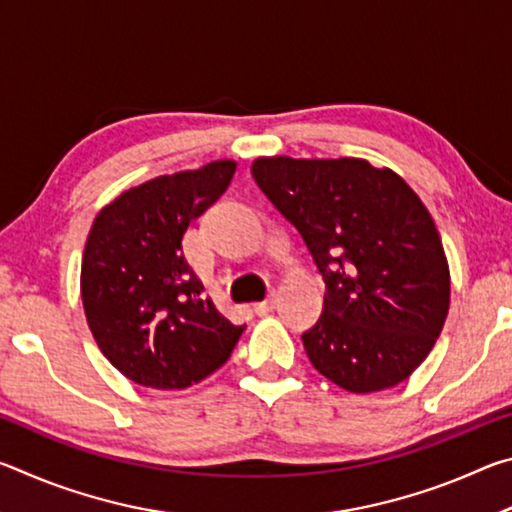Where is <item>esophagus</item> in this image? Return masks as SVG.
<instances>
[{
    "label": "esophagus",
    "instance_id": "1",
    "mask_svg": "<svg viewBox=\"0 0 512 512\" xmlns=\"http://www.w3.org/2000/svg\"><path fill=\"white\" fill-rule=\"evenodd\" d=\"M275 307H277V293H271V296H268L266 300L257 302V305H255V314L264 316V314H268V311H273Z\"/></svg>",
    "mask_w": 512,
    "mask_h": 512
}]
</instances>
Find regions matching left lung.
Segmentation results:
<instances>
[{"label": "left lung", "mask_w": 512, "mask_h": 512, "mask_svg": "<svg viewBox=\"0 0 512 512\" xmlns=\"http://www.w3.org/2000/svg\"><path fill=\"white\" fill-rule=\"evenodd\" d=\"M250 171L323 275V314L302 334L311 366L350 393L400 384L436 345L452 291L443 241L418 194L361 158L275 155Z\"/></svg>", "instance_id": "obj_1"}]
</instances>
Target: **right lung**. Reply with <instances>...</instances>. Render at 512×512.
Wrapping results in <instances>:
<instances>
[{
    "label": "right lung",
    "instance_id": "1",
    "mask_svg": "<svg viewBox=\"0 0 512 512\" xmlns=\"http://www.w3.org/2000/svg\"><path fill=\"white\" fill-rule=\"evenodd\" d=\"M235 160L126 189L94 219L81 264L90 332L112 366L158 391L203 381L230 359L244 325L205 296L183 235L235 176Z\"/></svg>",
    "mask_w": 512,
    "mask_h": 512
}]
</instances>
